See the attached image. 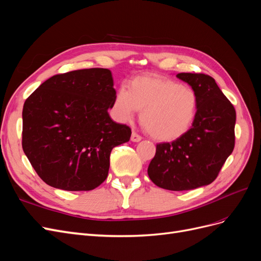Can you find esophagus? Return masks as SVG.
Masks as SVG:
<instances>
[{
    "mask_svg": "<svg viewBox=\"0 0 261 261\" xmlns=\"http://www.w3.org/2000/svg\"><path fill=\"white\" fill-rule=\"evenodd\" d=\"M130 140L133 141V143H138V141L141 140V136H139L137 133L133 132L132 133V136H130Z\"/></svg>",
    "mask_w": 261,
    "mask_h": 261,
    "instance_id": "1",
    "label": "esophagus"
}]
</instances>
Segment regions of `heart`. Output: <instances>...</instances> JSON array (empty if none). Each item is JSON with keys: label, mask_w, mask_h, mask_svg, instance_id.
Returning a JSON list of instances; mask_svg holds the SVG:
<instances>
[{"label": "heart", "mask_w": 261, "mask_h": 261, "mask_svg": "<svg viewBox=\"0 0 261 261\" xmlns=\"http://www.w3.org/2000/svg\"><path fill=\"white\" fill-rule=\"evenodd\" d=\"M198 99L191 87L154 75L134 78L128 90L118 89L113 100L118 121L129 122L141 111V124L159 141H173L184 136L195 120Z\"/></svg>", "instance_id": "heart-1"}]
</instances>
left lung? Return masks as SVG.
Returning <instances> with one entry per match:
<instances>
[{
  "label": "left lung",
  "instance_id": "obj_1",
  "mask_svg": "<svg viewBox=\"0 0 261 261\" xmlns=\"http://www.w3.org/2000/svg\"><path fill=\"white\" fill-rule=\"evenodd\" d=\"M197 94L192 127L172 143L158 144L148 167L153 183L169 191H189L211 184L233 151L236 112L209 75L179 73Z\"/></svg>",
  "mask_w": 261,
  "mask_h": 261
}]
</instances>
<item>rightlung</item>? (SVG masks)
I'll return each instance as SVG.
<instances>
[{"label":"right lung","instance_id":"add662e5","mask_svg":"<svg viewBox=\"0 0 261 261\" xmlns=\"http://www.w3.org/2000/svg\"><path fill=\"white\" fill-rule=\"evenodd\" d=\"M115 93L111 70L86 68L52 76L26 99L22 150L44 183L80 192L106 180L112 149L132 135L108 113Z\"/></svg>","mask_w":261,"mask_h":261}]
</instances>
